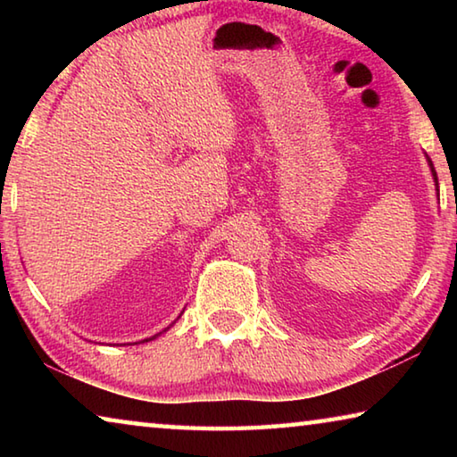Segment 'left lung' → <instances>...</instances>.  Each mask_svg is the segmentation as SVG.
Instances as JSON below:
<instances>
[{
    "instance_id": "1",
    "label": "left lung",
    "mask_w": 457,
    "mask_h": 457,
    "mask_svg": "<svg viewBox=\"0 0 457 457\" xmlns=\"http://www.w3.org/2000/svg\"><path fill=\"white\" fill-rule=\"evenodd\" d=\"M428 163H429V167H431V175H433V179H436V187H439V183H437V173H436V169H433V163H431V159L428 157ZM437 195H439V189H437Z\"/></svg>"
}]
</instances>
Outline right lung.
Masks as SVG:
<instances>
[{
	"mask_svg": "<svg viewBox=\"0 0 457 457\" xmlns=\"http://www.w3.org/2000/svg\"><path fill=\"white\" fill-rule=\"evenodd\" d=\"M165 330H167V328H165ZM159 335H161V332H159ZM159 335H154V337H151V338H145V340H153V338H157ZM145 340H143V343H145Z\"/></svg>",
	"mask_w": 457,
	"mask_h": 457,
	"instance_id": "obj_1",
	"label": "right lung"
}]
</instances>
